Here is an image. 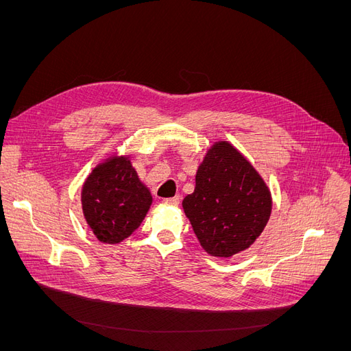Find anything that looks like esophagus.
I'll return each instance as SVG.
<instances>
[{
    "label": "esophagus",
    "mask_w": 351,
    "mask_h": 351,
    "mask_svg": "<svg viewBox=\"0 0 351 351\" xmlns=\"http://www.w3.org/2000/svg\"><path fill=\"white\" fill-rule=\"evenodd\" d=\"M179 202H180V196L163 199V204H166V205H179Z\"/></svg>",
    "instance_id": "esophagus-1"
}]
</instances>
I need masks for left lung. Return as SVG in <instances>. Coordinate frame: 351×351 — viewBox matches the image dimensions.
Here are the masks:
<instances>
[{
    "label": "left lung",
    "mask_w": 351,
    "mask_h": 351,
    "mask_svg": "<svg viewBox=\"0 0 351 351\" xmlns=\"http://www.w3.org/2000/svg\"><path fill=\"white\" fill-rule=\"evenodd\" d=\"M193 232L210 256L230 257L261 236L271 196L261 175L229 142H217L196 172V186L182 202Z\"/></svg>",
    "instance_id": "1"
}]
</instances>
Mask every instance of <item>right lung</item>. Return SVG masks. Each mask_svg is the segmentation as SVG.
Listing matches in <instances>:
<instances>
[{"label": "right lung", "instance_id": "obj_1", "mask_svg": "<svg viewBox=\"0 0 351 351\" xmlns=\"http://www.w3.org/2000/svg\"><path fill=\"white\" fill-rule=\"evenodd\" d=\"M81 200L86 223L98 241L115 245L139 228L152 205V195L129 158L121 156L109 158L92 171Z\"/></svg>", "mask_w": 351, "mask_h": 351}]
</instances>
